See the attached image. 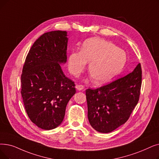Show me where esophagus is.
I'll use <instances>...</instances> for the list:
<instances>
[{
	"label": "esophagus",
	"instance_id": "esophagus-1",
	"mask_svg": "<svg viewBox=\"0 0 159 159\" xmlns=\"http://www.w3.org/2000/svg\"><path fill=\"white\" fill-rule=\"evenodd\" d=\"M75 87L78 89V90H82V89H83L84 88V86L82 84H77L75 86Z\"/></svg>",
	"mask_w": 159,
	"mask_h": 159
}]
</instances>
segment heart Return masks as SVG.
<instances>
[{
  "label": "heart",
  "mask_w": 159,
  "mask_h": 159,
  "mask_svg": "<svg viewBox=\"0 0 159 159\" xmlns=\"http://www.w3.org/2000/svg\"><path fill=\"white\" fill-rule=\"evenodd\" d=\"M87 61H89L88 71L92 80L101 84L121 71L126 61V54L109 41L92 38L84 41L80 51L70 54L69 70L74 76H78L85 69Z\"/></svg>",
  "instance_id": "obj_1"
}]
</instances>
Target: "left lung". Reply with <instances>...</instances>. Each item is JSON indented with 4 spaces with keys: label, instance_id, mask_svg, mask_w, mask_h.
Returning a JSON list of instances; mask_svg holds the SVG:
<instances>
[{
    "label": "left lung",
    "instance_id": "obj_1",
    "mask_svg": "<svg viewBox=\"0 0 159 159\" xmlns=\"http://www.w3.org/2000/svg\"><path fill=\"white\" fill-rule=\"evenodd\" d=\"M142 68L110 84L86 90L88 118L91 126L102 133H110L125 123L139 101Z\"/></svg>",
    "mask_w": 159,
    "mask_h": 159
}]
</instances>
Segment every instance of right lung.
<instances>
[{"instance_id": "add662e5", "label": "right lung", "mask_w": 159, "mask_h": 159, "mask_svg": "<svg viewBox=\"0 0 159 159\" xmlns=\"http://www.w3.org/2000/svg\"><path fill=\"white\" fill-rule=\"evenodd\" d=\"M67 32L44 33L27 54L20 82L25 108L38 127L51 130L63 121L67 102L76 93L75 82L60 64L67 61Z\"/></svg>"}]
</instances>
